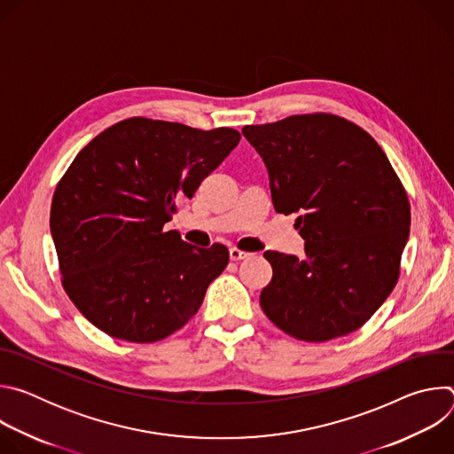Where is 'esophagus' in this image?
<instances>
[{"instance_id":"obj_1","label":"esophagus","mask_w":454,"mask_h":454,"mask_svg":"<svg viewBox=\"0 0 454 454\" xmlns=\"http://www.w3.org/2000/svg\"><path fill=\"white\" fill-rule=\"evenodd\" d=\"M247 256H251V253L242 251L239 247H230V258H231V261L239 262V261H244V258H247Z\"/></svg>"}]
</instances>
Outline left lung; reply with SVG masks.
<instances>
[{"label":"left lung","instance_id":"left-lung-1","mask_svg":"<svg viewBox=\"0 0 454 454\" xmlns=\"http://www.w3.org/2000/svg\"><path fill=\"white\" fill-rule=\"evenodd\" d=\"M266 163L273 207L298 214L305 256L266 251L261 307L286 334L329 341L357 331L390 296L410 237L406 190L377 142L329 113L246 125Z\"/></svg>","mask_w":454,"mask_h":454}]
</instances>
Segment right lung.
<instances>
[{"instance_id":"1","label":"right lung","mask_w":454,"mask_h":454,"mask_svg":"<svg viewBox=\"0 0 454 454\" xmlns=\"http://www.w3.org/2000/svg\"><path fill=\"white\" fill-rule=\"evenodd\" d=\"M239 140L230 127L135 116L77 154L55 188L50 230L64 291L97 329L154 343L198 312L230 253L190 246L163 226Z\"/></svg>"}]
</instances>
